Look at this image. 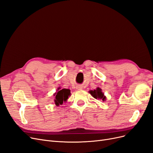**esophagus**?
<instances>
[{"mask_svg":"<svg viewBox=\"0 0 153 153\" xmlns=\"http://www.w3.org/2000/svg\"><path fill=\"white\" fill-rule=\"evenodd\" d=\"M77 89H79V90H80V89H82V87L81 86H80V85H78V86H77Z\"/></svg>","mask_w":153,"mask_h":153,"instance_id":"1","label":"esophagus"}]
</instances>
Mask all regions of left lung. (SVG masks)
Wrapping results in <instances>:
<instances>
[{"label":"left lung","instance_id":"1","mask_svg":"<svg viewBox=\"0 0 153 153\" xmlns=\"http://www.w3.org/2000/svg\"><path fill=\"white\" fill-rule=\"evenodd\" d=\"M89 93L91 94V95L95 99L98 100H102L103 101L106 100V97L104 95V93L102 92V89L98 87L96 89L94 90H90Z\"/></svg>","mask_w":153,"mask_h":153}]
</instances>
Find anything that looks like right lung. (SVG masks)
Segmentation results:
<instances>
[{"mask_svg":"<svg viewBox=\"0 0 153 153\" xmlns=\"http://www.w3.org/2000/svg\"><path fill=\"white\" fill-rule=\"evenodd\" d=\"M60 87L57 88V92L54 93L53 96L55 97L54 102L55 105L59 106L60 105H62L64 102L67 101V99L71 96V90L69 89H60Z\"/></svg>","mask_w":153,"mask_h":153,"instance_id":"obj_1","label":"right lung"}]
</instances>
